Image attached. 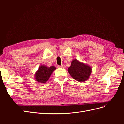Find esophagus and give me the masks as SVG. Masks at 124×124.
<instances>
[{
    "instance_id": "obj_1",
    "label": "esophagus",
    "mask_w": 124,
    "mask_h": 124,
    "mask_svg": "<svg viewBox=\"0 0 124 124\" xmlns=\"http://www.w3.org/2000/svg\"><path fill=\"white\" fill-rule=\"evenodd\" d=\"M65 65H62L61 66H58V67H59V68H65Z\"/></svg>"
}]
</instances>
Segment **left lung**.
<instances>
[{
  "label": "left lung",
  "instance_id": "obj_1",
  "mask_svg": "<svg viewBox=\"0 0 124 124\" xmlns=\"http://www.w3.org/2000/svg\"><path fill=\"white\" fill-rule=\"evenodd\" d=\"M92 67L86 63L73 59L68 69L70 76L76 81L83 82L87 80L92 73Z\"/></svg>",
  "mask_w": 124,
  "mask_h": 124
}]
</instances>
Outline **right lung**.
<instances>
[{
  "label": "right lung",
  "mask_w": 124,
  "mask_h": 124,
  "mask_svg": "<svg viewBox=\"0 0 124 124\" xmlns=\"http://www.w3.org/2000/svg\"><path fill=\"white\" fill-rule=\"evenodd\" d=\"M55 69L56 68L53 66L50 67L44 65L40 66L35 74V80L41 83H46Z\"/></svg>",
  "instance_id": "right-lung-1"
}]
</instances>
